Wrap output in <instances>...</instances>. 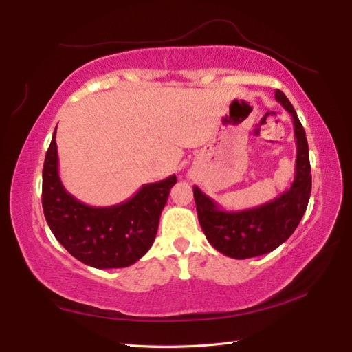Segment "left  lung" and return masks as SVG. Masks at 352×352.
I'll return each mask as SVG.
<instances>
[{
  "label": "left lung",
  "mask_w": 352,
  "mask_h": 352,
  "mask_svg": "<svg viewBox=\"0 0 352 352\" xmlns=\"http://www.w3.org/2000/svg\"><path fill=\"white\" fill-rule=\"evenodd\" d=\"M276 101L283 105L293 119L297 145L294 181L289 190L258 207L241 211H227L208 197L199 187H193L199 223L207 241L222 254L233 258H250L271 253L294 233L311 195V165L308 141L293 105L280 90Z\"/></svg>",
  "instance_id": "left-lung-1"
}]
</instances>
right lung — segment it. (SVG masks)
I'll return each instance as SVG.
<instances>
[{
  "label": "right lung",
  "mask_w": 352,
  "mask_h": 352,
  "mask_svg": "<svg viewBox=\"0 0 352 352\" xmlns=\"http://www.w3.org/2000/svg\"><path fill=\"white\" fill-rule=\"evenodd\" d=\"M56 129L43 167V210L53 236L79 262L94 268H125L151 248L159 217L176 175L145 184L127 201L91 207L67 193L58 171Z\"/></svg>",
  "instance_id": "right-lung-1"
}]
</instances>
